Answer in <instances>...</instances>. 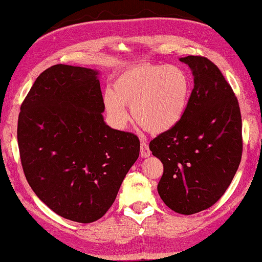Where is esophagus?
<instances>
[{
    "label": "esophagus",
    "instance_id": "1",
    "mask_svg": "<svg viewBox=\"0 0 262 262\" xmlns=\"http://www.w3.org/2000/svg\"><path fill=\"white\" fill-rule=\"evenodd\" d=\"M150 154H151V151H150L149 145H148L147 142H145V141L141 142V157H143V158L149 157Z\"/></svg>",
    "mask_w": 262,
    "mask_h": 262
}]
</instances>
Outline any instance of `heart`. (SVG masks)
I'll return each mask as SVG.
<instances>
[{
    "label": "heart",
    "instance_id": "1",
    "mask_svg": "<svg viewBox=\"0 0 262 262\" xmlns=\"http://www.w3.org/2000/svg\"><path fill=\"white\" fill-rule=\"evenodd\" d=\"M190 82L177 66L141 64L122 70L113 88L104 91V104L119 126L128 120L126 105H132L135 121L151 133L172 129L188 107Z\"/></svg>",
    "mask_w": 262,
    "mask_h": 262
}]
</instances>
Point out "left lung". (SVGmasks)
<instances>
[{"instance_id":"left-lung-1","label":"left lung","mask_w":262,"mask_h":262,"mask_svg":"<svg viewBox=\"0 0 262 262\" xmlns=\"http://www.w3.org/2000/svg\"><path fill=\"white\" fill-rule=\"evenodd\" d=\"M193 70L194 88L183 120L150 142L163 163L157 189L178 214L206 210L223 196L241 164L238 99L219 67L200 55L181 57Z\"/></svg>"}]
</instances>
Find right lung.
<instances>
[{"mask_svg":"<svg viewBox=\"0 0 262 262\" xmlns=\"http://www.w3.org/2000/svg\"><path fill=\"white\" fill-rule=\"evenodd\" d=\"M97 72L55 64L35 79L17 125L25 178L37 196L64 219L103 217L139 158L135 134L104 122Z\"/></svg>","mask_w":262,"mask_h":262,"instance_id":"1","label":"right lung"}]
</instances>
